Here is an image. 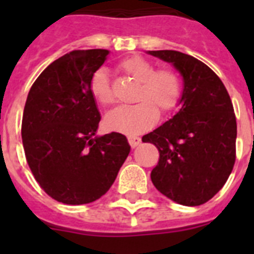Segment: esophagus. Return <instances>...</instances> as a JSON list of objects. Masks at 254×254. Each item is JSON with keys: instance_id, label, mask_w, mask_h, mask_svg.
Instances as JSON below:
<instances>
[{"instance_id": "34e87169", "label": "esophagus", "mask_w": 254, "mask_h": 254, "mask_svg": "<svg viewBox=\"0 0 254 254\" xmlns=\"http://www.w3.org/2000/svg\"><path fill=\"white\" fill-rule=\"evenodd\" d=\"M128 143L131 145V147L138 146L141 143V138L137 137V136H129L128 137Z\"/></svg>"}]
</instances>
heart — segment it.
I'll return each instance as SVG.
<instances>
[{
    "mask_svg": "<svg viewBox=\"0 0 254 254\" xmlns=\"http://www.w3.org/2000/svg\"><path fill=\"white\" fill-rule=\"evenodd\" d=\"M117 68L138 82L132 107L117 108L105 117V127L125 134H137L154 127L159 113L168 116L179 107L185 85L181 73L173 67H159L146 58L131 56L122 60ZM90 90L95 100L103 107L116 103L109 76L99 69L90 80Z\"/></svg>",
    "mask_w": 254,
    "mask_h": 254,
    "instance_id": "heart-1",
    "label": "heart"
}]
</instances>
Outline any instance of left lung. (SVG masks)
<instances>
[{"instance_id": "1", "label": "left lung", "mask_w": 254, "mask_h": 254, "mask_svg": "<svg viewBox=\"0 0 254 254\" xmlns=\"http://www.w3.org/2000/svg\"><path fill=\"white\" fill-rule=\"evenodd\" d=\"M183 76L181 111L142 137L159 150L151 181L177 203L207 202L228 181L235 163L237 120L226 87L203 62L177 51H150Z\"/></svg>"}]
</instances>
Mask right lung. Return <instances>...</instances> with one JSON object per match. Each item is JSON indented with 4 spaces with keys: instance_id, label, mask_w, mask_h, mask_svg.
Masks as SVG:
<instances>
[{
    "instance_id": "1",
    "label": "right lung",
    "mask_w": 254,
    "mask_h": 254,
    "mask_svg": "<svg viewBox=\"0 0 254 254\" xmlns=\"http://www.w3.org/2000/svg\"><path fill=\"white\" fill-rule=\"evenodd\" d=\"M107 49H78L52 62L28 94L22 146L35 181L66 205H84L107 193L129 154L118 132L95 137L102 120L90 80Z\"/></svg>"
}]
</instances>
